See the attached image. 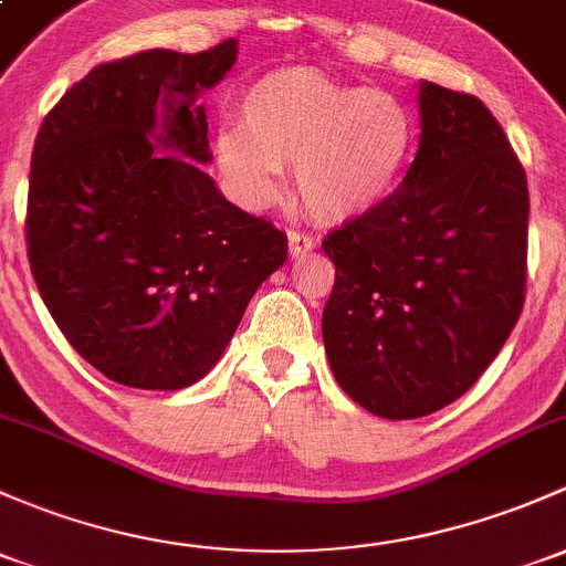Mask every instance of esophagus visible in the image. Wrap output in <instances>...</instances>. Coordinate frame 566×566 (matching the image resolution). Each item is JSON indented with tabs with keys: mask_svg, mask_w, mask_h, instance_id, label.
Wrapping results in <instances>:
<instances>
[{
	"mask_svg": "<svg viewBox=\"0 0 566 566\" xmlns=\"http://www.w3.org/2000/svg\"><path fill=\"white\" fill-rule=\"evenodd\" d=\"M314 247H317V241H314L312 235L298 233V230H293V233H290V254H293V258H303V254L312 252Z\"/></svg>",
	"mask_w": 566,
	"mask_h": 566,
	"instance_id": "esophagus-1",
	"label": "esophagus"
}]
</instances>
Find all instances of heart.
<instances>
[{"mask_svg":"<svg viewBox=\"0 0 566 566\" xmlns=\"http://www.w3.org/2000/svg\"><path fill=\"white\" fill-rule=\"evenodd\" d=\"M412 148L415 118L396 94L284 67L243 88L238 133H219L217 159L247 206L271 203L279 170L293 168L308 217L349 224L396 192Z\"/></svg>","mask_w":566,"mask_h":566,"instance_id":"heart-1","label":"heart"}]
</instances>
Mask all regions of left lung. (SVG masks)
Wrapping results in <instances>:
<instances>
[{"instance_id":"left-lung-1","label":"left lung","mask_w":566,"mask_h":566,"mask_svg":"<svg viewBox=\"0 0 566 566\" xmlns=\"http://www.w3.org/2000/svg\"><path fill=\"white\" fill-rule=\"evenodd\" d=\"M415 163L377 211L323 241L331 371L377 418L415 420L472 388L526 290V170L472 94L420 81Z\"/></svg>"}]
</instances>
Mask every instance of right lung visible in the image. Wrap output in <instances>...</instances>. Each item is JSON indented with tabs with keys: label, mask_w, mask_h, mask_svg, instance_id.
<instances>
[{
	"label": "right lung",
	"mask_w": 566,
	"mask_h": 566,
	"mask_svg": "<svg viewBox=\"0 0 566 566\" xmlns=\"http://www.w3.org/2000/svg\"><path fill=\"white\" fill-rule=\"evenodd\" d=\"M235 56L238 43L224 40L99 64L34 140V282L75 353L127 388L203 379L287 260V235L224 200L203 170L211 151L198 97Z\"/></svg>",
	"instance_id": "add662e5"
}]
</instances>
